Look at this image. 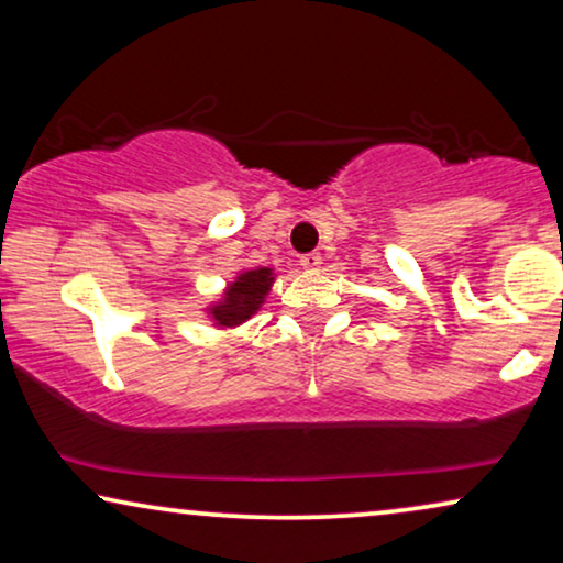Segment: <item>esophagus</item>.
Segmentation results:
<instances>
[{"mask_svg":"<svg viewBox=\"0 0 563 563\" xmlns=\"http://www.w3.org/2000/svg\"><path fill=\"white\" fill-rule=\"evenodd\" d=\"M320 264H322L320 253H305V256L299 258V266H302L305 272H318Z\"/></svg>","mask_w":563,"mask_h":563,"instance_id":"obj_1","label":"esophagus"}]
</instances>
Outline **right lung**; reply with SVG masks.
<instances>
[{
  "label": "right lung",
  "mask_w": 563,
  "mask_h": 563,
  "mask_svg": "<svg viewBox=\"0 0 563 563\" xmlns=\"http://www.w3.org/2000/svg\"><path fill=\"white\" fill-rule=\"evenodd\" d=\"M274 284V268L258 266V268H245L228 284L218 302L207 307V318H212L214 328H238L245 320H251L253 314L261 310V305L266 302V295L272 291Z\"/></svg>",
  "instance_id": "1"
}]
</instances>
